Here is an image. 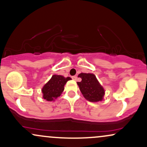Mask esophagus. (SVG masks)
Wrapping results in <instances>:
<instances>
[{"label":"esophagus","instance_id":"obj_1","mask_svg":"<svg viewBox=\"0 0 147 147\" xmlns=\"http://www.w3.org/2000/svg\"><path fill=\"white\" fill-rule=\"evenodd\" d=\"M72 79H73V80H75V81H77V76H73V77H72Z\"/></svg>","mask_w":147,"mask_h":147}]
</instances>
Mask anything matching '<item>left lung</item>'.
<instances>
[{
    "label": "left lung",
    "instance_id": "obj_1",
    "mask_svg": "<svg viewBox=\"0 0 147 147\" xmlns=\"http://www.w3.org/2000/svg\"><path fill=\"white\" fill-rule=\"evenodd\" d=\"M78 77L82 78V82H77V84L85 99L91 102L102 101L105 91L95 75L91 73H81Z\"/></svg>",
    "mask_w": 147,
    "mask_h": 147
}]
</instances>
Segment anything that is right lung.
<instances>
[{
  "label": "right lung",
  "instance_id": "1",
  "mask_svg": "<svg viewBox=\"0 0 147 147\" xmlns=\"http://www.w3.org/2000/svg\"><path fill=\"white\" fill-rule=\"evenodd\" d=\"M70 77H64L61 75H52V78L42 88L43 98L47 101H54L59 97L64 90V86Z\"/></svg>",
  "mask_w": 147,
  "mask_h": 147
}]
</instances>
